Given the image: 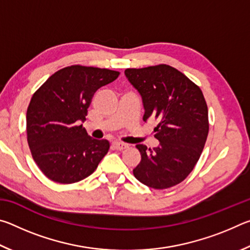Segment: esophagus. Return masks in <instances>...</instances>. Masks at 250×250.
Masks as SVG:
<instances>
[{
    "instance_id": "obj_1",
    "label": "esophagus",
    "mask_w": 250,
    "mask_h": 250,
    "mask_svg": "<svg viewBox=\"0 0 250 250\" xmlns=\"http://www.w3.org/2000/svg\"><path fill=\"white\" fill-rule=\"evenodd\" d=\"M112 147L115 150H119V151H121V150H125V149H126V147H128V146L125 145V143H121V142H113L112 143Z\"/></svg>"
}]
</instances>
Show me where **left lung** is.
<instances>
[{"mask_svg": "<svg viewBox=\"0 0 250 250\" xmlns=\"http://www.w3.org/2000/svg\"><path fill=\"white\" fill-rule=\"evenodd\" d=\"M125 77L140 94L143 121L154 119L159 146L138 145L141 161L135 179L164 189L184 181L193 171L208 134V109L201 88L168 65L128 68Z\"/></svg>", "mask_w": 250, "mask_h": 250, "instance_id": "obj_1", "label": "left lung"}]
</instances>
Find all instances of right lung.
Returning a JSON list of instances; mask_svg holds the SVG:
<instances>
[{"instance_id": "obj_1", "label": "right lung", "mask_w": 250, "mask_h": 250, "mask_svg": "<svg viewBox=\"0 0 250 250\" xmlns=\"http://www.w3.org/2000/svg\"><path fill=\"white\" fill-rule=\"evenodd\" d=\"M120 75L73 65L56 71L33 95L26 113L27 142L40 170L56 183L71 184L95 172L110 147L79 125L95 92Z\"/></svg>"}]
</instances>
